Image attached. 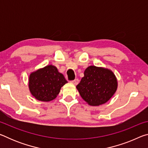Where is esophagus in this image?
<instances>
[{
    "label": "esophagus",
    "instance_id": "esophagus-1",
    "mask_svg": "<svg viewBox=\"0 0 148 148\" xmlns=\"http://www.w3.org/2000/svg\"><path fill=\"white\" fill-rule=\"evenodd\" d=\"M72 84H74V85H77V84H78L79 82V79H75L74 80H73V81L71 82Z\"/></svg>",
    "mask_w": 148,
    "mask_h": 148
}]
</instances>
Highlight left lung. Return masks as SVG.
Here are the masks:
<instances>
[{"label":"left lung","instance_id":"obj_1","mask_svg":"<svg viewBox=\"0 0 148 148\" xmlns=\"http://www.w3.org/2000/svg\"><path fill=\"white\" fill-rule=\"evenodd\" d=\"M82 98L91 106H99L112 98L117 88V78L109 69L89 66L76 86Z\"/></svg>","mask_w":148,"mask_h":148}]
</instances>
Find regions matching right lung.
Listing matches in <instances>:
<instances>
[{
	"instance_id": "1",
	"label": "right lung",
	"mask_w": 148,
	"mask_h": 148,
	"mask_svg": "<svg viewBox=\"0 0 148 148\" xmlns=\"http://www.w3.org/2000/svg\"><path fill=\"white\" fill-rule=\"evenodd\" d=\"M67 82L56 66L47 65L30 74L29 88L35 99L49 102L56 98L61 87Z\"/></svg>"
}]
</instances>
